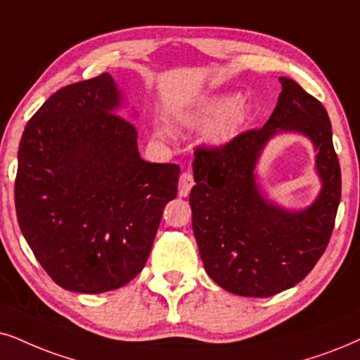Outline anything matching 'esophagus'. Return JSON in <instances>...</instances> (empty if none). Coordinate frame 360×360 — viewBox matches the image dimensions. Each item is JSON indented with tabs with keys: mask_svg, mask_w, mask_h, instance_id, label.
Segmentation results:
<instances>
[{
	"mask_svg": "<svg viewBox=\"0 0 360 360\" xmlns=\"http://www.w3.org/2000/svg\"><path fill=\"white\" fill-rule=\"evenodd\" d=\"M194 186V177L191 174L189 171L183 172V174L179 176V195L181 198H186L191 193V189H193Z\"/></svg>",
	"mask_w": 360,
	"mask_h": 360,
	"instance_id": "1",
	"label": "esophagus"
}]
</instances>
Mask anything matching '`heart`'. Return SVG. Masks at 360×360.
Segmentation results:
<instances>
[{
    "instance_id": "1",
    "label": "heart",
    "mask_w": 360,
    "mask_h": 360,
    "mask_svg": "<svg viewBox=\"0 0 360 360\" xmlns=\"http://www.w3.org/2000/svg\"><path fill=\"white\" fill-rule=\"evenodd\" d=\"M245 116V106L240 99L233 96H212L199 104L193 111L177 116L183 124L201 126L214 121L209 136L214 141H222L238 129Z\"/></svg>"
}]
</instances>
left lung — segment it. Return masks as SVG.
Here are the masks:
<instances>
[{
  "label": "left lung",
  "instance_id": "8db88e82",
  "mask_svg": "<svg viewBox=\"0 0 360 360\" xmlns=\"http://www.w3.org/2000/svg\"><path fill=\"white\" fill-rule=\"evenodd\" d=\"M269 121L219 148H195L189 202L193 231L207 276L244 297H269L301 282L324 254L340 202V166L326 108L294 79ZM299 132L316 148L323 181L318 199L302 212L281 208L262 194L253 169L269 139Z\"/></svg>",
  "mask_w": 360,
  "mask_h": 360
}]
</instances>
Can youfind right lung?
Instances as JSON below:
<instances>
[{
    "instance_id": "add662e5",
    "label": "right lung",
    "mask_w": 360,
    "mask_h": 360,
    "mask_svg": "<svg viewBox=\"0 0 360 360\" xmlns=\"http://www.w3.org/2000/svg\"><path fill=\"white\" fill-rule=\"evenodd\" d=\"M109 72L65 86L28 121L18 151V224L63 289L101 294L143 271L179 166L139 156L138 131L116 115Z\"/></svg>"
}]
</instances>
